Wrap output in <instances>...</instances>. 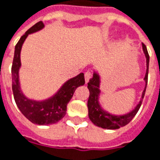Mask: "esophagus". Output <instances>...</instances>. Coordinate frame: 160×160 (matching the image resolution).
Instances as JSON below:
<instances>
[{
	"instance_id": "esophagus-1",
	"label": "esophagus",
	"mask_w": 160,
	"mask_h": 160,
	"mask_svg": "<svg viewBox=\"0 0 160 160\" xmlns=\"http://www.w3.org/2000/svg\"><path fill=\"white\" fill-rule=\"evenodd\" d=\"M91 78V72H89V71L85 72V74H84V78H85V82H86V83L89 82V80H90V78Z\"/></svg>"
}]
</instances>
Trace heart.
<instances>
[{"instance_id": "b5f03b06", "label": "heart", "mask_w": 160, "mask_h": 160, "mask_svg": "<svg viewBox=\"0 0 160 160\" xmlns=\"http://www.w3.org/2000/svg\"><path fill=\"white\" fill-rule=\"evenodd\" d=\"M109 37H110V35H107V36H106V39H108Z\"/></svg>"}]
</instances>
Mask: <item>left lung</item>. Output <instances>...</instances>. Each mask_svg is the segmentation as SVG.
<instances>
[{
  "label": "left lung",
  "instance_id": "obj_1",
  "mask_svg": "<svg viewBox=\"0 0 160 160\" xmlns=\"http://www.w3.org/2000/svg\"><path fill=\"white\" fill-rule=\"evenodd\" d=\"M142 49L145 57L146 60V71H145V88L143 90L141 98L139 102L136 104V106L133 108L131 112H127L125 114L121 115H115L110 113L107 111H105L102 105L100 104L99 99H100V85H101V77L99 75L98 71L94 69L93 71V77L90 79L88 82V89L90 91V97L88 99V110H89V118L91 121L97 126L101 127L107 130H116L119 129L120 127H123L131 122L138 112L139 108L141 106V103L145 96L146 85H147V79H148V69H149V60L150 57L148 55L147 48L144 43H142Z\"/></svg>",
  "mask_w": 160,
  "mask_h": 160
}]
</instances>
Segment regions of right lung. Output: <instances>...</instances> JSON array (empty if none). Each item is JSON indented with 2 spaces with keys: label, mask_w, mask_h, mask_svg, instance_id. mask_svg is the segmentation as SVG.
<instances>
[{
  "label": "right lung",
  "mask_w": 160,
  "mask_h": 160,
  "mask_svg": "<svg viewBox=\"0 0 160 160\" xmlns=\"http://www.w3.org/2000/svg\"><path fill=\"white\" fill-rule=\"evenodd\" d=\"M44 28L42 22L36 23L20 38L15 45V56L12 64V90L17 107L21 112L33 124L48 125L56 124L65 116L67 104L72 98L76 89L85 83L84 74L80 73L77 77L67 80L55 94L43 100H35L27 98L21 89L19 70L21 63V50L23 42L28 35L40 31Z\"/></svg>",
  "instance_id": "obj_1"
}]
</instances>
